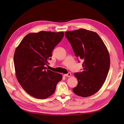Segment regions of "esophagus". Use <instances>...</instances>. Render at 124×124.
<instances>
[{
  "instance_id": "obj_1",
  "label": "esophagus",
  "mask_w": 124,
  "mask_h": 124,
  "mask_svg": "<svg viewBox=\"0 0 124 124\" xmlns=\"http://www.w3.org/2000/svg\"><path fill=\"white\" fill-rule=\"evenodd\" d=\"M71 74L70 72H68L67 74H63V76H64L66 77H69L71 76Z\"/></svg>"
}]
</instances>
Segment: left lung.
<instances>
[{"label":"left lung","mask_w":124,"mask_h":124,"mask_svg":"<svg viewBox=\"0 0 124 124\" xmlns=\"http://www.w3.org/2000/svg\"><path fill=\"white\" fill-rule=\"evenodd\" d=\"M65 35L75 55L83 61V71L74 73L78 83L72 91L79 96H91L99 91L106 80L110 66L109 53L95 32L79 29L67 31Z\"/></svg>","instance_id":"8db88e82"}]
</instances>
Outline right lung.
Masks as SVG:
<instances>
[{
  "label": "right lung",
  "mask_w": 124,
  "mask_h": 124,
  "mask_svg": "<svg viewBox=\"0 0 124 124\" xmlns=\"http://www.w3.org/2000/svg\"><path fill=\"white\" fill-rule=\"evenodd\" d=\"M63 32L42 31L26 35L16 48L14 64L18 83L36 98L43 99L53 95L62 75L50 70L52 52L63 37Z\"/></svg>",
  "instance_id": "obj_1"
}]
</instances>
